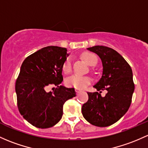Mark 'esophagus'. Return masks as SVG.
<instances>
[{"label":"esophagus","instance_id":"esophagus-1","mask_svg":"<svg viewBox=\"0 0 148 148\" xmlns=\"http://www.w3.org/2000/svg\"><path fill=\"white\" fill-rule=\"evenodd\" d=\"M75 91H76V92H77V94H79V93L81 92V91H79V90H78V89H76Z\"/></svg>","mask_w":148,"mask_h":148}]
</instances>
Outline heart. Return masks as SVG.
Masks as SVG:
<instances>
[{
  "mask_svg": "<svg viewBox=\"0 0 148 148\" xmlns=\"http://www.w3.org/2000/svg\"><path fill=\"white\" fill-rule=\"evenodd\" d=\"M82 58L89 66H94L98 63V57L93 52H85L82 54ZM71 61L69 57L66 58L62 64V71L65 74H69L71 71ZM91 79L88 77H81V76L74 75L70 77L66 80V84L69 87H74L77 89H84L90 84Z\"/></svg>",
  "mask_w": 148,
  "mask_h": 148,
  "instance_id": "1",
  "label": "heart"
}]
</instances>
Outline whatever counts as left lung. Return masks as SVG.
<instances>
[{"instance_id": "left-lung-1", "label": "left lung", "mask_w": 148, "mask_h": 148, "mask_svg": "<svg viewBox=\"0 0 148 148\" xmlns=\"http://www.w3.org/2000/svg\"><path fill=\"white\" fill-rule=\"evenodd\" d=\"M87 49L99 56L103 68L101 78L94 86L98 91L87 92L88 99L82 106V114L92 125L109 126L130 107L135 89L133 71L125 59L112 48L97 45ZM103 90L107 93L101 97Z\"/></svg>"}]
</instances>
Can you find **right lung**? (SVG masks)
Here are the masks:
<instances>
[{
	"label": "right lung",
	"instance_id": "1",
	"mask_svg": "<svg viewBox=\"0 0 148 148\" xmlns=\"http://www.w3.org/2000/svg\"><path fill=\"white\" fill-rule=\"evenodd\" d=\"M66 48L48 46L28 56L23 62L15 82L20 113L33 126L48 128L63 114V105L76 96L74 88L60 86L62 64L69 54ZM52 85L53 92L46 88Z\"/></svg>",
	"mask_w": 148,
	"mask_h": 148
}]
</instances>
